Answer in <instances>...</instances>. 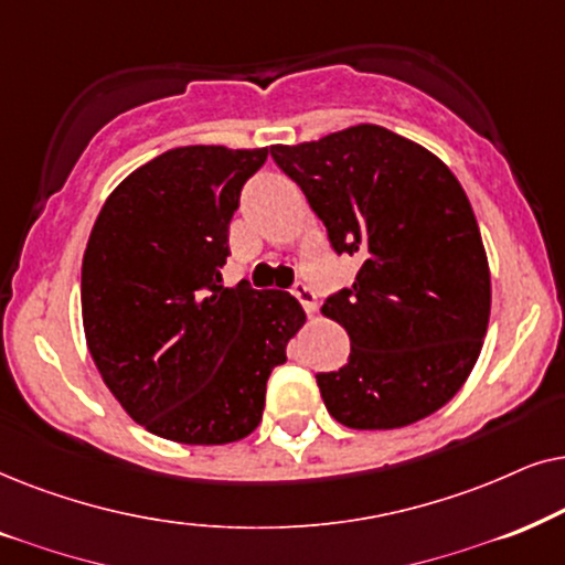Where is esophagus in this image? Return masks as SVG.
Masks as SVG:
<instances>
[{"instance_id":"obj_1","label":"esophagus","mask_w":565,"mask_h":565,"mask_svg":"<svg viewBox=\"0 0 565 565\" xmlns=\"http://www.w3.org/2000/svg\"><path fill=\"white\" fill-rule=\"evenodd\" d=\"M289 291H291V295L297 297V302L305 307V312H307V315H312L315 310H318V295H315V289L310 287V284L297 281L295 287H291Z\"/></svg>"}]
</instances>
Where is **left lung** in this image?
Wrapping results in <instances>:
<instances>
[{"label":"left lung","mask_w":565,"mask_h":565,"mask_svg":"<svg viewBox=\"0 0 565 565\" xmlns=\"http://www.w3.org/2000/svg\"><path fill=\"white\" fill-rule=\"evenodd\" d=\"M270 157L302 188L335 255H356L353 287L322 312L351 353L318 372L338 424L401 428L452 401L476 366L491 315V274L462 185L439 157L361 124Z\"/></svg>","instance_id":"left-lung-1"}]
</instances>
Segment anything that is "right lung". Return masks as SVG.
Returning a JSON list of instances; mask_svg holds the SVG:
<instances>
[{
    "instance_id": "obj_1",
    "label": "right lung",
    "mask_w": 565,
    "mask_h": 565,
    "mask_svg": "<svg viewBox=\"0 0 565 565\" xmlns=\"http://www.w3.org/2000/svg\"><path fill=\"white\" fill-rule=\"evenodd\" d=\"M268 149L178 147L108 195L82 258V322L124 411L180 445L260 424L266 382L305 322L287 291L222 287L230 222Z\"/></svg>"
}]
</instances>
